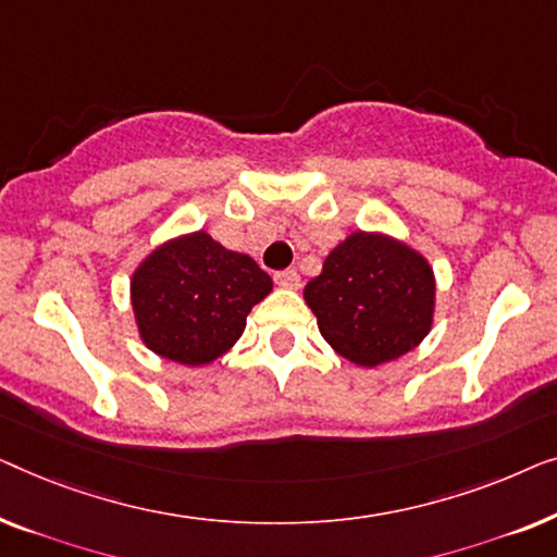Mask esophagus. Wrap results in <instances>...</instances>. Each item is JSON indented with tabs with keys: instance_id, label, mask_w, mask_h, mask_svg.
<instances>
[{
	"instance_id": "34e87169",
	"label": "esophagus",
	"mask_w": 557,
	"mask_h": 557,
	"mask_svg": "<svg viewBox=\"0 0 557 557\" xmlns=\"http://www.w3.org/2000/svg\"><path fill=\"white\" fill-rule=\"evenodd\" d=\"M275 282L285 289H297V287H300L302 280H300V275H297V270H282L275 275Z\"/></svg>"
}]
</instances>
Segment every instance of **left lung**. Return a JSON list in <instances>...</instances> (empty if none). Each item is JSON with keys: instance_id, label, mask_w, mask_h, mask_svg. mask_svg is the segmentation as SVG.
I'll use <instances>...</instances> for the list:
<instances>
[{"instance_id": "obj_1", "label": "left lung", "mask_w": 557, "mask_h": 557, "mask_svg": "<svg viewBox=\"0 0 557 557\" xmlns=\"http://www.w3.org/2000/svg\"><path fill=\"white\" fill-rule=\"evenodd\" d=\"M320 335L360 368L401 358L432 333L436 277L419 249L386 232H350L305 285Z\"/></svg>"}]
</instances>
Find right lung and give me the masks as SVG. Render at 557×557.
Wrapping results in <instances>:
<instances>
[{
	"mask_svg": "<svg viewBox=\"0 0 557 557\" xmlns=\"http://www.w3.org/2000/svg\"><path fill=\"white\" fill-rule=\"evenodd\" d=\"M272 293V277L207 230L153 247L131 275L138 338L156 356L199 368L242 338L249 310Z\"/></svg>",
	"mask_w": 557,
	"mask_h": 557,
	"instance_id": "obj_1",
	"label": "right lung"
}]
</instances>
